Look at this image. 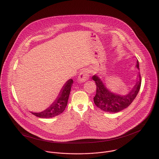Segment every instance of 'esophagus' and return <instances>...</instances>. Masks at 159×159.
<instances>
[{
  "mask_svg": "<svg viewBox=\"0 0 159 159\" xmlns=\"http://www.w3.org/2000/svg\"><path fill=\"white\" fill-rule=\"evenodd\" d=\"M88 77H89V74L87 71L83 70L80 73L78 77V81L79 82H84L88 79Z\"/></svg>",
  "mask_w": 159,
  "mask_h": 159,
  "instance_id": "esophagus-1",
  "label": "esophagus"
}]
</instances>
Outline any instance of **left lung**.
Instances as JSON below:
<instances>
[{
	"label": "left lung",
	"instance_id": "obj_1",
	"mask_svg": "<svg viewBox=\"0 0 159 159\" xmlns=\"http://www.w3.org/2000/svg\"><path fill=\"white\" fill-rule=\"evenodd\" d=\"M137 67L139 69V63L137 60ZM137 80L131 91L125 96H120L110 92L104 85L101 79L97 75L92 79L96 84V94L94 98V104L101 110L108 112H117L128 107L137 97L141 86L140 74L138 75Z\"/></svg>",
	"mask_w": 159,
	"mask_h": 159
}]
</instances>
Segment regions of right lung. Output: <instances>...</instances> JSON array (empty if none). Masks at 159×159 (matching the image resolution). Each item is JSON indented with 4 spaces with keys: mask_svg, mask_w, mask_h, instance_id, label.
Returning <instances> with one entry per match:
<instances>
[{
    "mask_svg": "<svg viewBox=\"0 0 159 159\" xmlns=\"http://www.w3.org/2000/svg\"><path fill=\"white\" fill-rule=\"evenodd\" d=\"M72 84L73 80L69 79L63 86L57 98L48 108L41 112H31L32 114L41 118H53L60 115L64 111L67 105Z\"/></svg>",
    "mask_w": 159,
    "mask_h": 159,
    "instance_id": "add662e5",
    "label": "right lung"
}]
</instances>
